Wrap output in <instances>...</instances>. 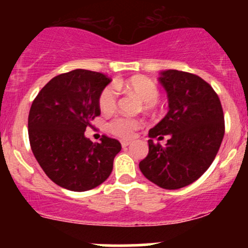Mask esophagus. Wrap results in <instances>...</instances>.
I'll return each mask as SVG.
<instances>
[{
  "instance_id": "obj_1",
  "label": "esophagus",
  "mask_w": 248,
  "mask_h": 248,
  "mask_svg": "<svg viewBox=\"0 0 248 248\" xmlns=\"http://www.w3.org/2000/svg\"><path fill=\"white\" fill-rule=\"evenodd\" d=\"M130 144V142H128V141H122L121 142V146H122V148H126V147H128Z\"/></svg>"
}]
</instances>
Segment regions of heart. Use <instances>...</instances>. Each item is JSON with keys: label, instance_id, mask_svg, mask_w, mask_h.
<instances>
[{"label": "heart", "instance_id": "1", "mask_svg": "<svg viewBox=\"0 0 248 248\" xmlns=\"http://www.w3.org/2000/svg\"><path fill=\"white\" fill-rule=\"evenodd\" d=\"M116 87H124L128 91L134 93L144 104L146 108H152L157 101L158 88L155 82L144 77H135L124 84H116ZM118 104V92L114 86H107L101 91L99 95V107L104 113H112L116 108ZM141 121L138 119H127L118 116L114 118L108 124V128L116 136L122 139H129L134 135V132L141 126Z\"/></svg>", "mask_w": 248, "mask_h": 248}]
</instances>
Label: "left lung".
Instances as JSON below:
<instances>
[{
  "mask_svg": "<svg viewBox=\"0 0 248 248\" xmlns=\"http://www.w3.org/2000/svg\"><path fill=\"white\" fill-rule=\"evenodd\" d=\"M158 80L169 110L149 130V153L139 167L154 184L176 190L197 181L212 164L224 138V113L217 93L201 77L167 70ZM163 135H170L166 146L153 143Z\"/></svg>",
  "mask_w": 248,
  "mask_h": 248,
  "instance_id": "obj_1",
  "label": "left lung"
}]
</instances>
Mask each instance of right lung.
I'll list each match as a JSON object with an SVG mask.
<instances>
[{"instance_id": "right-lung-1", "label": "right lung", "mask_w": 248, "mask_h": 248, "mask_svg": "<svg viewBox=\"0 0 248 248\" xmlns=\"http://www.w3.org/2000/svg\"><path fill=\"white\" fill-rule=\"evenodd\" d=\"M109 82L100 72L73 70L51 79L31 105V150L57 186L81 192L109 177L120 142L104 135L100 143H93L85 136L100 115L99 95Z\"/></svg>"}]
</instances>
